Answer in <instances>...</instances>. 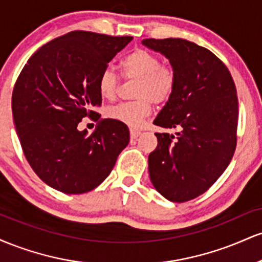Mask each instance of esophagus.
Segmentation results:
<instances>
[{
  "label": "esophagus",
  "instance_id": "esophagus-1",
  "mask_svg": "<svg viewBox=\"0 0 262 262\" xmlns=\"http://www.w3.org/2000/svg\"><path fill=\"white\" fill-rule=\"evenodd\" d=\"M141 133L140 130H137V129H130V138L132 139H135V138L139 137Z\"/></svg>",
  "mask_w": 262,
  "mask_h": 262
}]
</instances>
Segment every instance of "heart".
<instances>
[{
  "label": "heart",
  "instance_id": "obj_1",
  "mask_svg": "<svg viewBox=\"0 0 262 262\" xmlns=\"http://www.w3.org/2000/svg\"><path fill=\"white\" fill-rule=\"evenodd\" d=\"M146 49H135L121 61V71L127 79H135L133 102H124L110 107L107 116L129 127H139L151 112L152 102L165 103L170 100L176 87V73L170 65ZM119 79L113 70L106 69L98 77V92L103 98H112L117 92Z\"/></svg>",
  "mask_w": 262,
  "mask_h": 262
}]
</instances>
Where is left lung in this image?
I'll use <instances>...</instances> for the list:
<instances>
[{"mask_svg":"<svg viewBox=\"0 0 262 262\" xmlns=\"http://www.w3.org/2000/svg\"><path fill=\"white\" fill-rule=\"evenodd\" d=\"M176 73V87L154 124L176 129L155 133L149 175L156 191L171 202L204 193L221 177L236 146L237 97L233 77L212 52L181 38L144 39Z\"/></svg>","mask_w":262,"mask_h":262,"instance_id":"obj_1","label":"left lung"}]
</instances>
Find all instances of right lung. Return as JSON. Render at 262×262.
I'll return each mask as SVG.
<instances>
[{"mask_svg":"<svg viewBox=\"0 0 262 262\" xmlns=\"http://www.w3.org/2000/svg\"><path fill=\"white\" fill-rule=\"evenodd\" d=\"M74 31L35 52L20 71L13 93L14 128L27 160L41 181L68 194L92 191L106 180L129 144V129L100 119L98 77L132 40ZM99 121L91 135L77 125Z\"/></svg>","mask_w":262,"mask_h":262,"instance_id":"1","label":"right lung"}]
</instances>
